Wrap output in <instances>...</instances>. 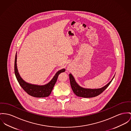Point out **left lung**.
Instances as JSON below:
<instances>
[{"label": "left lung", "instance_id": "1", "mask_svg": "<svg viewBox=\"0 0 131 131\" xmlns=\"http://www.w3.org/2000/svg\"><path fill=\"white\" fill-rule=\"evenodd\" d=\"M115 76L113 78L112 80L106 86L101 88L100 89H85L82 87H81L79 86L76 81L75 80L73 76L71 74H69V78L70 81V85L72 89L73 92L77 96L84 97V98H92L97 96L101 94V93L109 86L111 82L114 79Z\"/></svg>", "mask_w": 131, "mask_h": 131}]
</instances>
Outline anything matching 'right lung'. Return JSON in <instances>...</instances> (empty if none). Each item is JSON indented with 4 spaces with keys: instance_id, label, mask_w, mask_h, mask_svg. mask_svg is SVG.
<instances>
[{
    "instance_id": "1",
    "label": "right lung",
    "mask_w": 131,
    "mask_h": 131,
    "mask_svg": "<svg viewBox=\"0 0 131 131\" xmlns=\"http://www.w3.org/2000/svg\"><path fill=\"white\" fill-rule=\"evenodd\" d=\"M16 59L17 55L16 54L14 62V73L16 79L22 89L29 95L34 97L43 98L49 96L50 95L52 90L57 81L59 75L61 73L65 71V69H63L58 71L50 82L45 85L38 86L30 84L25 82L21 78L17 70Z\"/></svg>"
}]
</instances>
